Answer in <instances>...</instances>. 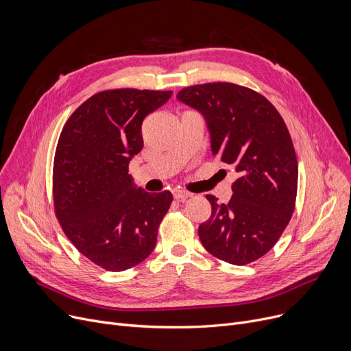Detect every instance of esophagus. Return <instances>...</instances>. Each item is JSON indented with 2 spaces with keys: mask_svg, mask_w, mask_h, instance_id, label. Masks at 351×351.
I'll return each mask as SVG.
<instances>
[{
  "mask_svg": "<svg viewBox=\"0 0 351 351\" xmlns=\"http://www.w3.org/2000/svg\"><path fill=\"white\" fill-rule=\"evenodd\" d=\"M192 196V193L191 192H188V191H175L173 192V197L176 199V200H185V199H188V197H191Z\"/></svg>",
  "mask_w": 351,
  "mask_h": 351,
  "instance_id": "esophagus-1",
  "label": "esophagus"
}]
</instances>
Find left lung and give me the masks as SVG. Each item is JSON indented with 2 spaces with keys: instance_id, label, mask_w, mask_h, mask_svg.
I'll return each mask as SVG.
<instances>
[{
  "instance_id": "8db88e82",
  "label": "left lung",
  "mask_w": 351,
  "mask_h": 351,
  "mask_svg": "<svg viewBox=\"0 0 351 351\" xmlns=\"http://www.w3.org/2000/svg\"><path fill=\"white\" fill-rule=\"evenodd\" d=\"M176 98L204 115L212 155L239 173L229 204L206 195L212 215L199 226L202 245L230 265L261 259L296 205L299 168L283 118L263 95L230 82L183 88Z\"/></svg>"
}]
</instances>
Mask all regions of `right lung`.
<instances>
[{
	"mask_svg": "<svg viewBox=\"0 0 351 351\" xmlns=\"http://www.w3.org/2000/svg\"><path fill=\"white\" fill-rule=\"evenodd\" d=\"M172 90H102L75 109L58 139L52 195L60 225L85 257L109 271L131 269L156 245L172 193L136 188L128 166L142 151V122Z\"/></svg>",
	"mask_w": 351,
	"mask_h": 351,
	"instance_id": "add662e5",
	"label": "right lung"
}]
</instances>
